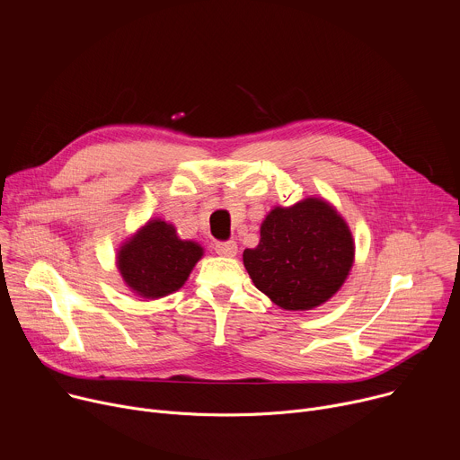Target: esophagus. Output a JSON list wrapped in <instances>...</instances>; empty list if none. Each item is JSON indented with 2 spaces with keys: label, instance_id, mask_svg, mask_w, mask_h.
<instances>
[{
  "label": "esophagus",
  "instance_id": "34e87169",
  "mask_svg": "<svg viewBox=\"0 0 460 460\" xmlns=\"http://www.w3.org/2000/svg\"><path fill=\"white\" fill-rule=\"evenodd\" d=\"M215 251L220 254V256H234L238 252V247L234 242H218L215 245Z\"/></svg>",
  "mask_w": 460,
  "mask_h": 460
}]
</instances>
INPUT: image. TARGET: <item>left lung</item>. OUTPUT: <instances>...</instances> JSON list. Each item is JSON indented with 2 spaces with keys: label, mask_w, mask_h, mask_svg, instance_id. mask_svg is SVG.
<instances>
[{
  "label": "left lung",
  "mask_w": 460,
  "mask_h": 460,
  "mask_svg": "<svg viewBox=\"0 0 460 460\" xmlns=\"http://www.w3.org/2000/svg\"><path fill=\"white\" fill-rule=\"evenodd\" d=\"M355 243L344 218L322 199L275 208L260 227V242L243 251V266L261 293L288 311L330 300L348 279Z\"/></svg>",
  "instance_id": "obj_1"
}]
</instances>
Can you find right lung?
<instances>
[{
    "instance_id": "obj_1",
    "label": "right lung",
    "mask_w": 460,
    "mask_h": 460,
    "mask_svg": "<svg viewBox=\"0 0 460 460\" xmlns=\"http://www.w3.org/2000/svg\"><path fill=\"white\" fill-rule=\"evenodd\" d=\"M202 254V245L178 238L172 224L155 218L119 247L116 264L130 291L155 300L178 291Z\"/></svg>"
}]
</instances>
